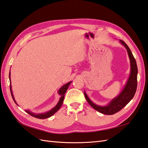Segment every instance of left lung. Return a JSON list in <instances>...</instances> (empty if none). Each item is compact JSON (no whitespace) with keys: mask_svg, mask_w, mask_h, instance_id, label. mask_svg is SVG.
Segmentation results:
<instances>
[{"mask_svg":"<svg viewBox=\"0 0 148 148\" xmlns=\"http://www.w3.org/2000/svg\"><path fill=\"white\" fill-rule=\"evenodd\" d=\"M119 42L122 45H123L125 48L127 49L130 63V76L128 77L124 88L122 90L118 95L116 96L115 98L112 99L106 106H99L95 104V103H93L90 99L86 93L84 92V97H85L87 102L89 103V104L96 111L107 115L114 114L116 112L119 111L121 109L123 108L133 99L135 93L136 92L137 86L138 70L136 59L134 58L132 53L130 51L129 47L127 45V44L124 41H123L122 40H119Z\"/></svg>","mask_w":148,"mask_h":148,"instance_id":"obj_1","label":"left lung"}]
</instances>
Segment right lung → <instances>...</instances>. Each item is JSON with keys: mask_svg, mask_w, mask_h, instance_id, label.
Instances as JSON below:
<instances>
[{"mask_svg": "<svg viewBox=\"0 0 148 148\" xmlns=\"http://www.w3.org/2000/svg\"><path fill=\"white\" fill-rule=\"evenodd\" d=\"M9 80H10V90H11V95H12V99H13L14 102L18 105V103H16V100L14 99L13 93H12L11 83V74H10V72H9ZM71 83H72V81H70V82L65 84L64 85H63L59 89V90L58 91V93L60 95V98L59 101L57 103V104H56L53 109L50 110V111L45 112L44 113H40V114H36V113H34L32 112L29 111V110H25V111L28 113V114H29L30 115L32 116H34V117H35L36 118H38V119H46V118L51 117V116H53L55 112H57L58 110L60 109V108H61V106H62V103H63V102H64L65 93L66 92H67L68 88H69V85H70Z\"/></svg>", "mask_w": 148, "mask_h": 148, "instance_id": "right-lung-1", "label": "right lung"}]
</instances>
